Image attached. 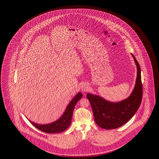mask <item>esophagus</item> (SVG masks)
Wrapping results in <instances>:
<instances>
[{
    "instance_id": "1",
    "label": "esophagus",
    "mask_w": 159,
    "mask_h": 159,
    "mask_svg": "<svg viewBox=\"0 0 159 159\" xmlns=\"http://www.w3.org/2000/svg\"><path fill=\"white\" fill-rule=\"evenodd\" d=\"M89 90V87L86 84H83L82 86V91L83 92H86Z\"/></svg>"
}]
</instances>
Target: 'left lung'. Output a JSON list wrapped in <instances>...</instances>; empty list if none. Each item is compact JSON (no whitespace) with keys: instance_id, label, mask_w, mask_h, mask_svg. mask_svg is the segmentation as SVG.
<instances>
[{"instance_id":"obj_1","label":"left lung","mask_w":159,"mask_h":159,"mask_svg":"<svg viewBox=\"0 0 159 159\" xmlns=\"http://www.w3.org/2000/svg\"><path fill=\"white\" fill-rule=\"evenodd\" d=\"M132 55L137 66V77L135 88L128 98L118 102H111L101 97L87 94L95 122L101 128L112 129L124 125L135 115L141 104L143 86L140 67L134 55Z\"/></svg>"}]
</instances>
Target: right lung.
I'll return each mask as SVG.
<instances>
[{
  "mask_svg": "<svg viewBox=\"0 0 159 159\" xmlns=\"http://www.w3.org/2000/svg\"><path fill=\"white\" fill-rule=\"evenodd\" d=\"M83 97L81 93H79L68 104L67 108L62 116L58 120L52 123L45 125H40L29 120L30 123L39 130L46 133L54 134L59 133L66 130L71 124L73 110L78 101Z\"/></svg>",
  "mask_w": 159,
  "mask_h": 159,
  "instance_id": "add662e5",
  "label": "right lung"
}]
</instances>
